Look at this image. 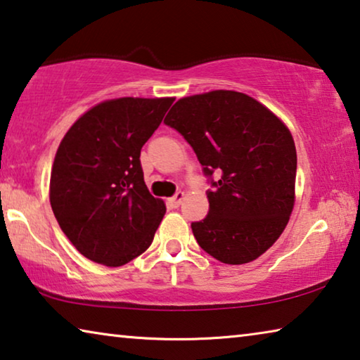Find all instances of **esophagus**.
Listing matches in <instances>:
<instances>
[{
    "label": "esophagus",
    "mask_w": 360,
    "mask_h": 360,
    "mask_svg": "<svg viewBox=\"0 0 360 360\" xmlns=\"http://www.w3.org/2000/svg\"><path fill=\"white\" fill-rule=\"evenodd\" d=\"M184 197H186V193H184V192H178V193H176L174 197H171L169 200H168L169 207H173V208H178L179 205L182 203V200H184Z\"/></svg>",
    "instance_id": "1"
}]
</instances>
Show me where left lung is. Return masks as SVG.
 I'll return each mask as SVG.
<instances>
[{
	"mask_svg": "<svg viewBox=\"0 0 360 360\" xmlns=\"http://www.w3.org/2000/svg\"><path fill=\"white\" fill-rule=\"evenodd\" d=\"M165 123L192 146L205 174H219L207 192V218L191 226L198 245L224 264L259 258L295 207L296 147L287 124L248 94L226 89L179 99Z\"/></svg>",
	"mask_w": 360,
	"mask_h": 360,
	"instance_id": "1",
	"label": "left lung"
}]
</instances>
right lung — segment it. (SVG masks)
Returning <instances> with one entry per match:
<instances>
[{"label": "right lung", "mask_w": 360, "mask_h": 360, "mask_svg": "<svg viewBox=\"0 0 360 360\" xmlns=\"http://www.w3.org/2000/svg\"><path fill=\"white\" fill-rule=\"evenodd\" d=\"M173 101L99 102L60 141L49 202L62 232L84 258L118 267L150 247L167 207L147 189L139 157Z\"/></svg>", "instance_id": "obj_1"}]
</instances>
